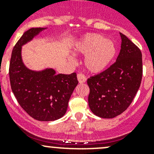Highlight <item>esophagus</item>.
Returning a JSON list of instances; mask_svg holds the SVG:
<instances>
[{
  "mask_svg": "<svg viewBox=\"0 0 154 154\" xmlns=\"http://www.w3.org/2000/svg\"><path fill=\"white\" fill-rule=\"evenodd\" d=\"M77 80L80 83H83L86 81V77L84 74H77Z\"/></svg>",
  "mask_w": 154,
  "mask_h": 154,
  "instance_id": "1",
  "label": "esophagus"
}]
</instances>
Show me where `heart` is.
<instances>
[{
	"instance_id": "b5f03b06",
	"label": "heart",
	"mask_w": 154,
	"mask_h": 154,
	"mask_svg": "<svg viewBox=\"0 0 154 154\" xmlns=\"http://www.w3.org/2000/svg\"><path fill=\"white\" fill-rule=\"evenodd\" d=\"M75 54H86L83 63L90 73L98 74L106 69L116 54L113 41L103 35L89 33L83 36L74 47Z\"/></svg>"
}]
</instances>
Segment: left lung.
<instances>
[{
    "label": "left lung",
    "instance_id": "left-lung-1",
    "mask_svg": "<svg viewBox=\"0 0 154 154\" xmlns=\"http://www.w3.org/2000/svg\"><path fill=\"white\" fill-rule=\"evenodd\" d=\"M122 45L116 63L87 80L88 106L95 116L112 119L125 112L136 96L142 78L140 49L121 33Z\"/></svg>",
    "mask_w": 154,
    "mask_h": 154
}]
</instances>
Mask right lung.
Segmentation results:
<instances>
[{
  "instance_id": "1",
  "label": "right lung",
  "mask_w": 154,
  "mask_h": 154,
  "mask_svg": "<svg viewBox=\"0 0 154 154\" xmlns=\"http://www.w3.org/2000/svg\"><path fill=\"white\" fill-rule=\"evenodd\" d=\"M45 29L36 27L24 32L12 50L9 74L12 92L23 109L35 120L50 122L66 114L78 80L76 73L57 74L53 68L35 71L24 66L21 46Z\"/></svg>"
}]
</instances>
